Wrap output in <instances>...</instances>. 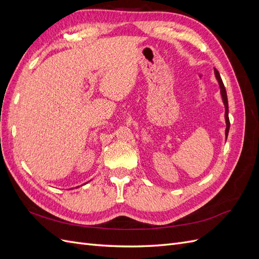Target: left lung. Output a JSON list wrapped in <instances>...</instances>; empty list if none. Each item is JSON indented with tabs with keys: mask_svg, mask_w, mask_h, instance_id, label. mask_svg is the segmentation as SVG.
<instances>
[{
	"mask_svg": "<svg viewBox=\"0 0 259 259\" xmlns=\"http://www.w3.org/2000/svg\"><path fill=\"white\" fill-rule=\"evenodd\" d=\"M215 75L216 79L218 80L219 86H221V93H222V97H223V101L225 104V108H226V112H225V117H226V123H227V128H226V137H228V133H229V127H230V121H229V116H228V98H227V92L225 89V85L223 83V80L221 77V74H219L218 70L215 69Z\"/></svg>",
	"mask_w": 259,
	"mask_h": 259,
	"instance_id": "left-lung-1",
	"label": "left lung"
}]
</instances>
